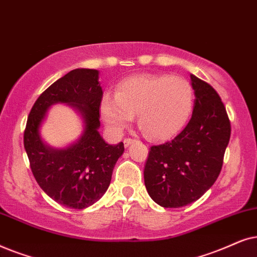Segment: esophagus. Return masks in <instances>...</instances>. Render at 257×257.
<instances>
[{"instance_id": "1", "label": "esophagus", "mask_w": 257, "mask_h": 257, "mask_svg": "<svg viewBox=\"0 0 257 257\" xmlns=\"http://www.w3.org/2000/svg\"><path fill=\"white\" fill-rule=\"evenodd\" d=\"M135 140L134 139H132V138H126V139H124V141H123V143H124V147L126 148V147H129L132 145L133 142H134Z\"/></svg>"}]
</instances>
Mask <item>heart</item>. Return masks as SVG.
I'll return each instance as SVG.
<instances>
[{
	"instance_id": "1",
	"label": "heart",
	"mask_w": 257,
	"mask_h": 257,
	"mask_svg": "<svg viewBox=\"0 0 257 257\" xmlns=\"http://www.w3.org/2000/svg\"><path fill=\"white\" fill-rule=\"evenodd\" d=\"M194 89L180 76L136 75L123 80L115 97L101 102V116L111 132L119 134L138 116L140 128L154 140L175 136L193 110Z\"/></svg>"
}]
</instances>
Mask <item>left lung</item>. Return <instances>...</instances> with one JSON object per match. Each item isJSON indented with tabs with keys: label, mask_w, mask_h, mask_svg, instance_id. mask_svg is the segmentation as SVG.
Segmentation results:
<instances>
[{
	"label": "left lung",
	"mask_w": 257,
	"mask_h": 257,
	"mask_svg": "<svg viewBox=\"0 0 257 257\" xmlns=\"http://www.w3.org/2000/svg\"><path fill=\"white\" fill-rule=\"evenodd\" d=\"M190 80V121L172 141L150 148L143 173L149 196L164 208L193 203L213 186L230 139V121L216 90L194 75Z\"/></svg>",
	"instance_id": "8db88e82"
}]
</instances>
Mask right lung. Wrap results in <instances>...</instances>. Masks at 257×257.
Segmentation results:
<instances>
[{"label":"right lung","mask_w":257,"mask_h":257,"mask_svg":"<svg viewBox=\"0 0 257 257\" xmlns=\"http://www.w3.org/2000/svg\"><path fill=\"white\" fill-rule=\"evenodd\" d=\"M102 96L97 70H71L40 95L25 129L23 143L36 182L54 201L74 209L87 208L103 196L124 152L123 142L108 145L97 131ZM59 101L77 108L85 122L80 140L66 150L46 146L38 133L46 110Z\"/></svg>","instance_id":"right-lung-1"}]
</instances>
